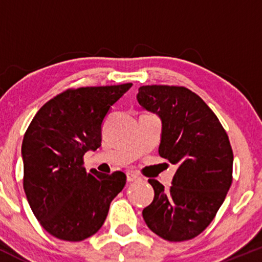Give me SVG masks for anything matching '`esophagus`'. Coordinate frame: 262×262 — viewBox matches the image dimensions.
<instances>
[{
  "label": "esophagus",
  "mask_w": 262,
  "mask_h": 262,
  "mask_svg": "<svg viewBox=\"0 0 262 262\" xmlns=\"http://www.w3.org/2000/svg\"><path fill=\"white\" fill-rule=\"evenodd\" d=\"M137 180H139V176H138L135 172H133V171H128V172H127V181L128 182H133V181H137Z\"/></svg>",
  "instance_id": "esophagus-1"
}]
</instances>
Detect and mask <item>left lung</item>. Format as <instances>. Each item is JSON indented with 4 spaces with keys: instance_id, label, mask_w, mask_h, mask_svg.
I'll use <instances>...</instances> for the list:
<instances>
[{
    "instance_id": "8db88e82",
    "label": "left lung",
    "mask_w": 262,
    "mask_h": 262,
    "mask_svg": "<svg viewBox=\"0 0 262 262\" xmlns=\"http://www.w3.org/2000/svg\"><path fill=\"white\" fill-rule=\"evenodd\" d=\"M137 100L162 123L159 155L177 165L166 189L149 179L154 200L143 209L149 229L169 242L200 235L224 202L233 181V150L214 112L182 86L139 87Z\"/></svg>"
}]
</instances>
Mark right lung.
<instances>
[{
	"label": "right lung",
	"mask_w": 262,
	"mask_h": 262,
	"mask_svg": "<svg viewBox=\"0 0 262 262\" xmlns=\"http://www.w3.org/2000/svg\"><path fill=\"white\" fill-rule=\"evenodd\" d=\"M130 87L66 90L48 101L27 129L23 188L35 218L58 239L81 242L97 233L111 202L124 187V172H87L83 155L100 148L103 119Z\"/></svg>",
	"instance_id": "obj_1"
}]
</instances>
